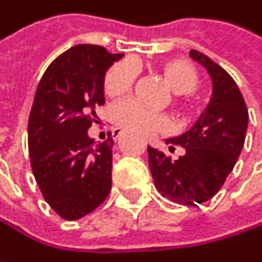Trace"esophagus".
Listing matches in <instances>:
<instances>
[{"label": "esophagus", "mask_w": 262, "mask_h": 262, "mask_svg": "<svg viewBox=\"0 0 262 262\" xmlns=\"http://www.w3.org/2000/svg\"><path fill=\"white\" fill-rule=\"evenodd\" d=\"M111 132H112V136H114L115 139H117V138H120V136L123 135V130H121V129H118V127H114Z\"/></svg>", "instance_id": "obj_1"}]
</instances>
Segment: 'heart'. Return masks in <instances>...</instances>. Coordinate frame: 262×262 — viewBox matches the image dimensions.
<instances>
[{
	"label": "heart",
	"instance_id": "heart-1",
	"mask_svg": "<svg viewBox=\"0 0 262 262\" xmlns=\"http://www.w3.org/2000/svg\"><path fill=\"white\" fill-rule=\"evenodd\" d=\"M162 73L176 94H191L200 83L197 70L185 59L167 60L162 65ZM138 76V63L133 59H124L107 71L104 89L111 97L124 95L133 88ZM111 115L117 126L142 136H150L170 129V118L165 114L148 109L136 100H123L114 104Z\"/></svg>",
	"mask_w": 262,
	"mask_h": 262
}]
</instances>
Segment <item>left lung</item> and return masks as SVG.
Listing matches in <instances>:
<instances>
[{
	"label": "left lung",
	"instance_id": "8db88e82",
	"mask_svg": "<svg viewBox=\"0 0 262 262\" xmlns=\"http://www.w3.org/2000/svg\"><path fill=\"white\" fill-rule=\"evenodd\" d=\"M189 56L203 65L212 80V98L197 123L181 136L168 138L170 150L182 145L176 161L148 147V167L156 189L179 205H197L212 199L244 145L249 114L234 79L214 60L197 50Z\"/></svg>",
	"mask_w": 262,
	"mask_h": 262
}]
</instances>
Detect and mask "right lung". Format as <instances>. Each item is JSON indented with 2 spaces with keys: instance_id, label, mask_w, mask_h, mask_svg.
<instances>
[{
  "instance_id": "obj_1",
  "label": "right lung",
  "mask_w": 262,
  "mask_h": 262,
  "mask_svg": "<svg viewBox=\"0 0 262 262\" xmlns=\"http://www.w3.org/2000/svg\"><path fill=\"white\" fill-rule=\"evenodd\" d=\"M123 54L76 45L37 84L28 118L31 170L45 202L65 220L97 209L112 186L114 139L95 142L88 129L104 104V74Z\"/></svg>"
}]
</instances>
